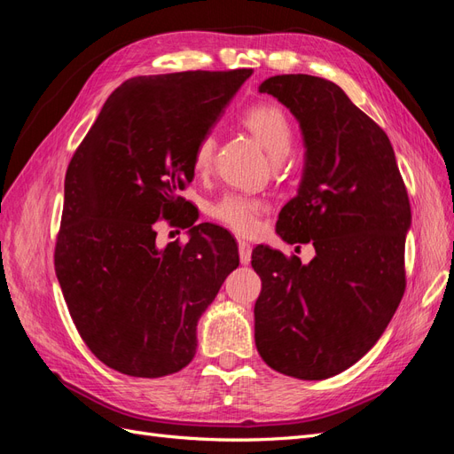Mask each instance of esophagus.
<instances>
[{"label":"esophagus","instance_id":"1","mask_svg":"<svg viewBox=\"0 0 454 454\" xmlns=\"http://www.w3.org/2000/svg\"><path fill=\"white\" fill-rule=\"evenodd\" d=\"M239 255H240V263L242 265H248L252 261V246L248 242L240 240L239 242Z\"/></svg>","mask_w":454,"mask_h":454}]
</instances>
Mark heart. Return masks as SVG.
<instances>
[{"label":"heart","instance_id":"b5f03b06","mask_svg":"<svg viewBox=\"0 0 454 454\" xmlns=\"http://www.w3.org/2000/svg\"><path fill=\"white\" fill-rule=\"evenodd\" d=\"M242 125L254 134V138L269 151L272 159L280 160L290 153L294 144V127L278 106L255 104L248 107L242 114ZM214 151V134L204 132L193 147V155H191V164H193L197 174H206L210 170ZM263 210V200L242 193H225L210 204L208 214L215 222L239 232V235H252L259 227V217Z\"/></svg>","mask_w":454,"mask_h":454}]
</instances>
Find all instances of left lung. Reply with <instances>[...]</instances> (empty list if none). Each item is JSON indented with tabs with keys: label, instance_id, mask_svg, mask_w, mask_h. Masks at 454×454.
<instances>
[{
	"label": "left lung",
	"instance_id": "left-lung-1",
	"mask_svg": "<svg viewBox=\"0 0 454 454\" xmlns=\"http://www.w3.org/2000/svg\"><path fill=\"white\" fill-rule=\"evenodd\" d=\"M259 92L290 109L307 147L277 232L287 244L312 242L316 255L303 265L263 244L252 252L255 347L278 373L322 380L367 354L400 305L411 204L387 132L340 87L290 74L265 79Z\"/></svg>",
	"mask_w": 454,
	"mask_h": 454
}]
</instances>
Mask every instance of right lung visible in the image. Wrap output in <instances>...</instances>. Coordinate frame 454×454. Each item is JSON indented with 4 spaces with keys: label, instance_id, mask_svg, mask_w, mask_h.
<instances>
[{
    "label": "right lung",
    "instance_id": "1",
    "mask_svg": "<svg viewBox=\"0 0 454 454\" xmlns=\"http://www.w3.org/2000/svg\"><path fill=\"white\" fill-rule=\"evenodd\" d=\"M250 75L132 77L70 160L54 270L81 339L119 373L157 379L184 369L197 352L199 318L239 267L231 232L174 215L187 206L177 193L193 182L197 140ZM159 218H182L190 242L159 249Z\"/></svg>",
    "mask_w": 454,
    "mask_h": 454
}]
</instances>
